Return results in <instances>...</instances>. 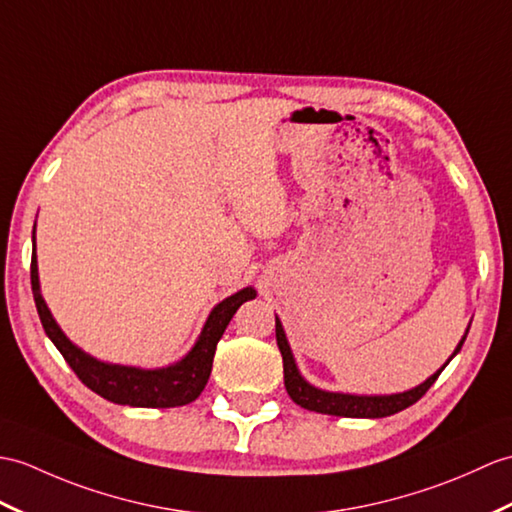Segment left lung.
<instances>
[{"label": "left lung", "mask_w": 512, "mask_h": 512, "mask_svg": "<svg viewBox=\"0 0 512 512\" xmlns=\"http://www.w3.org/2000/svg\"><path fill=\"white\" fill-rule=\"evenodd\" d=\"M275 325H277V344L283 358V382L292 401L299 403V406L305 410L320 412V414H334V417H349V419H382L406 410L408 406H412V403H417L425 392L430 390V386L436 382L438 375L443 373V368L449 364V360L460 351L469 334L467 329V334L462 336L456 351L451 353V358L445 362L441 371H436L432 377H427L425 382L419 384L417 388L397 392V395H347V392H327L307 384L303 375L299 373V366L294 362V355L290 351V344H288V338H285V331L279 318Z\"/></svg>", "instance_id": "8db88e82"}]
</instances>
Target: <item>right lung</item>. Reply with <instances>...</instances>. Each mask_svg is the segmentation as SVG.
<instances>
[{
	"label": "right lung",
	"mask_w": 512,
	"mask_h": 512,
	"mask_svg": "<svg viewBox=\"0 0 512 512\" xmlns=\"http://www.w3.org/2000/svg\"><path fill=\"white\" fill-rule=\"evenodd\" d=\"M34 227H37V222H34ZM30 281L45 334L54 342V347L61 351L71 371L78 375L82 384L98 392L106 401L133 408H176L198 399L202 388L207 386L213 355H216V347L224 329L231 323L237 307L244 301L255 299V290L244 288L213 307L196 344L183 360L165 368H137L95 360L63 334L41 296L37 251L32 255Z\"/></svg>",
	"instance_id": "right-lung-1"
}]
</instances>
